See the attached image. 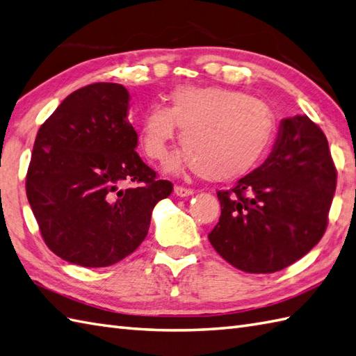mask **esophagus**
<instances>
[{
	"instance_id": "esophagus-1",
	"label": "esophagus",
	"mask_w": 356,
	"mask_h": 356,
	"mask_svg": "<svg viewBox=\"0 0 356 356\" xmlns=\"http://www.w3.org/2000/svg\"><path fill=\"white\" fill-rule=\"evenodd\" d=\"M173 192H175L177 196L184 198V196H191L193 193V188H188V187H184V186H175V187H173Z\"/></svg>"
}]
</instances>
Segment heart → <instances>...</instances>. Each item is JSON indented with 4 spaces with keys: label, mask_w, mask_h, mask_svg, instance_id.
I'll return each mask as SVG.
<instances>
[{
    "label": "heart",
    "mask_w": 356,
    "mask_h": 356,
    "mask_svg": "<svg viewBox=\"0 0 356 356\" xmlns=\"http://www.w3.org/2000/svg\"><path fill=\"white\" fill-rule=\"evenodd\" d=\"M181 128L184 149L169 168L192 165L210 181H230L250 172L270 147L274 114L264 102L222 86L181 85L169 92L168 106L147 108L138 141L151 160H161Z\"/></svg>",
    "instance_id": "b5f03b06"
}]
</instances>
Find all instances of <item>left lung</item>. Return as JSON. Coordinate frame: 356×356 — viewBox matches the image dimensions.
I'll list each match as a JSON object with an SVG mask.
<instances>
[{"mask_svg": "<svg viewBox=\"0 0 356 356\" xmlns=\"http://www.w3.org/2000/svg\"><path fill=\"white\" fill-rule=\"evenodd\" d=\"M335 187L325 132L307 115L283 118L266 161L218 192L220 216L209 241L241 271H280L323 238Z\"/></svg>", "mask_w": 356, "mask_h": 356, "instance_id": "8db88e82", "label": "left lung"}]
</instances>
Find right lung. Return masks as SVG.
I'll list each match as a JSON object with an SVG mask.
<instances>
[{
	"mask_svg": "<svg viewBox=\"0 0 356 356\" xmlns=\"http://www.w3.org/2000/svg\"><path fill=\"white\" fill-rule=\"evenodd\" d=\"M129 92L97 82L76 90L41 124L26 192L54 254L86 268L109 266L145 241L155 204L172 193L136 152Z\"/></svg>",
	"mask_w": 356,
	"mask_h": 356,
	"instance_id": "obj_1",
	"label": "right lung"
}]
</instances>
